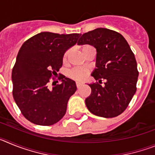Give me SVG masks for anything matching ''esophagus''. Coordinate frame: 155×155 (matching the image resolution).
<instances>
[{
  "label": "esophagus",
  "instance_id": "obj_1",
  "mask_svg": "<svg viewBox=\"0 0 155 155\" xmlns=\"http://www.w3.org/2000/svg\"><path fill=\"white\" fill-rule=\"evenodd\" d=\"M76 85H77V87H78V88H79L81 86L83 85V83H81V82H76Z\"/></svg>",
  "mask_w": 155,
  "mask_h": 155
}]
</instances>
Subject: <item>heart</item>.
<instances>
[{
	"instance_id": "b5f03b06",
	"label": "heart",
	"mask_w": 155,
	"mask_h": 155,
	"mask_svg": "<svg viewBox=\"0 0 155 155\" xmlns=\"http://www.w3.org/2000/svg\"><path fill=\"white\" fill-rule=\"evenodd\" d=\"M88 47H90V46H88V45H84V46H82L81 49V53H84V50ZM69 55H70L69 50L66 51L64 55V62H66V61H68ZM69 74L70 78L74 79V80L83 81L86 78V77H87V74H88V71H87V69H85V68H74V69H72L71 71H69V74Z\"/></svg>"
}]
</instances>
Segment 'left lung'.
Instances as JSON below:
<instances>
[{
    "mask_svg": "<svg viewBox=\"0 0 155 155\" xmlns=\"http://www.w3.org/2000/svg\"><path fill=\"white\" fill-rule=\"evenodd\" d=\"M78 44L96 49V68L91 76L99 83L88 84L91 93L85 99L88 110L95 116L113 118L127 108L137 91V65L134 53L121 34L98 28L84 33ZM105 85L100 84L101 79Z\"/></svg>",
    "mask_w": 155,
    "mask_h": 155,
    "instance_id": "8db88e82",
    "label": "left lung"
}]
</instances>
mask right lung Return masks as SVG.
I'll list each match as a JSON object with an SVG mask.
<instances>
[{"instance_id": "add662e5", "label": "right lung", "mask_w": 155, "mask_h": 155, "mask_svg": "<svg viewBox=\"0 0 155 155\" xmlns=\"http://www.w3.org/2000/svg\"><path fill=\"white\" fill-rule=\"evenodd\" d=\"M79 36L43 31L20 48L12 70V93L22 115L32 124L53 125L65 115L68 100L77 90L75 81L61 75V84L53 81V88L49 84L62 67L65 52L76 44Z\"/></svg>"}]
</instances>
